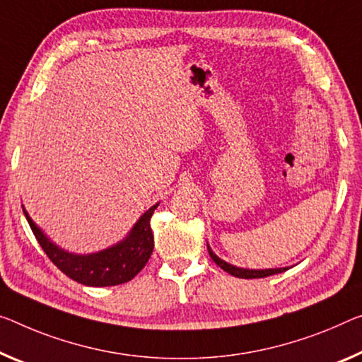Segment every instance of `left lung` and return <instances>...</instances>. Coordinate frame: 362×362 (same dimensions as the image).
Here are the masks:
<instances>
[{
    "label": "left lung",
    "mask_w": 362,
    "mask_h": 362,
    "mask_svg": "<svg viewBox=\"0 0 362 362\" xmlns=\"http://www.w3.org/2000/svg\"><path fill=\"white\" fill-rule=\"evenodd\" d=\"M207 249H209V254L210 257L214 259V262L220 267V269H223L228 274L233 275V276H238V278H264V276H270V275H275V274H281V272L288 270V267H283V269H265V270H252V269H241V267H235L231 264L225 262V260H221L218 255H216L210 246L207 244Z\"/></svg>",
    "instance_id": "obj_1"
}]
</instances>
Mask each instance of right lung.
I'll return each mask as SVG.
<instances>
[{"mask_svg":"<svg viewBox=\"0 0 362 362\" xmlns=\"http://www.w3.org/2000/svg\"><path fill=\"white\" fill-rule=\"evenodd\" d=\"M157 207L158 204L152 205L137 220V223L132 226L129 235L123 241L93 254H72L58 247L57 244L49 241L40 228L33 223L27 210H24L25 218L29 221L38 244L45 251L48 259L64 275L86 286H115L132 280L148 262L153 251L150 218Z\"/></svg>","mask_w":362,"mask_h":362,"instance_id":"right-lung-1","label":"right lung"}]
</instances>
